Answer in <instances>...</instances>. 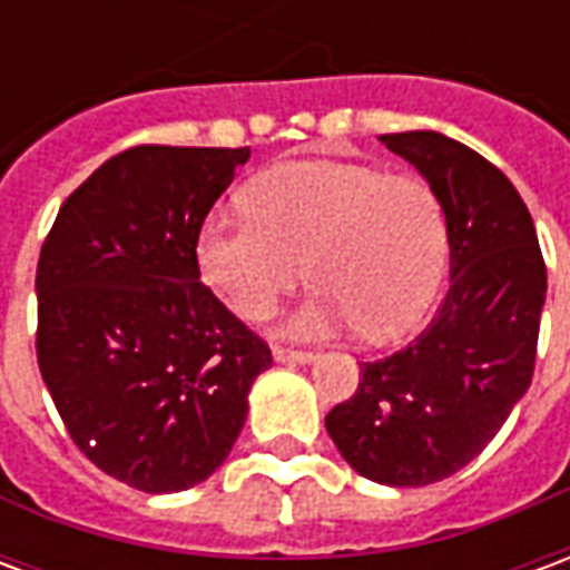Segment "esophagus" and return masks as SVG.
Listing matches in <instances>:
<instances>
[{
  "instance_id": "esophagus-1",
  "label": "esophagus",
  "mask_w": 570,
  "mask_h": 570,
  "mask_svg": "<svg viewBox=\"0 0 570 570\" xmlns=\"http://www.w3.org/2000/svg\"><path fill=\"white\" fill-rule=\"evenodd\" d=\"M274 360H277V363H311V360H314V351H308V347L274 345Z\"/></svg>"
}]
</instances>
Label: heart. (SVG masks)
Returning <instances> with one entry per match:
<instances>
[{
    "instance_id": "b5f03b06",
    "label": "heart",
    "mask_w": 570,
    "mask_h": 570,
    "mask_svg": "<svg viewBox=\"0 0 570 570\" xmlns=\"http://www.w3.org/2000/svg\"><path fill=\"white\" fill-rule=\"evenodd\" d=\"M247 213H210L200 277L244 321L272 317L308 274L296 335L357 326L384 342L428 311L445 262V213L428 179L357 161H296L244 188Z\"/></svg>"
}]
</instances>
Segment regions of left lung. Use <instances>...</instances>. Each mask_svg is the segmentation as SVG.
Returning a JSON list of instances; mask_svg holds the SVG:
<instances>
[{
	"mask_svg": "<svg viewBox=\"0 0 570 570\" xmlns=\"http://www.w3.org/2000/svg\"><path fill=\"white\" fill-rule=\"evenodd\" d=\"M445 213L452 281L406 347L360 363L326 430L360 476L415 489L452 476L501 430L538 357L547 265L525 200L479 151L436 130L384 134Z\"/></svg>",
	"mask_w": 570,
	"mask_h": 570,
	"instance_id": "1",
	"label": "left lung"
}]
</instances>
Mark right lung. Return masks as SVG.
<instances>
[{"label":"right lung","mask_w":570,"mask_h":570,"mask_svg":"<svg viewBox=\"0 0 570 570\" xmlns=\"http://www.w3.org/2000/svg\"><path fill=\"white\" fill-rule=\"evenodd\" d=\"M247 158V146L118 151L63 200L39 253L42 379L81 454L130 489L210 476L272 366L195 259L200 223Z\"/></svg>","instance_id":"add662e5"}]
</instances>
